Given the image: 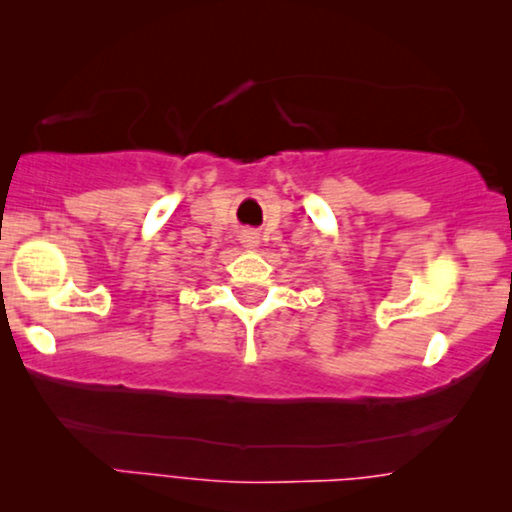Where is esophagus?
Instances as JSON below:
<instances>
[{
	"label": "esophagus",
	"mask_w": 512,
	"mask_h": 512,
	"mask_svg": "<svg viewBox=\"0 0 512 512\" xmlns=\"http://www.w3.org/2000/svg\"><path fill=\"white\" fill-rule=\"evenodd\" d=\"M240 242L244 249H256L261 244V233L256 228H242L240 230Z\"/></svg>",
	"instance_id": "obj_1"
}]
</instances>
